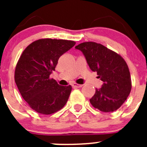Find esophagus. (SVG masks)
I'll return each mask as SVG.
<instances>
[{
	"label": "esophagus",
	"mask_w": 147,
	"mask_h": 147,
	"mask_svg": "<svg viewBox=\"0 0 147 147\" xmlns=\"http://www.w3.org/2000/svg\"><path fill=\"white\" fill-rule=\"evenodd\" d=\"M72 87H75V88H78V87H82V84H76V83H73V84H72Z\"/></svg>",
	"instance_id": "esophagus-1"
}]
</instances>
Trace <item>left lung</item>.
I'll list each match as a JSON object with an SVG mask.
<instances>
[{"label": "left lung", "instance_id": "obj_1", "mask_svg": "<svg viewBox=\"0 0 147 147\" xmlns=\"http://www.w3.org/2000/svg\"><path fill=\"white\" fill-rule=\"evenodd\" d=\"M75 49L82 52L91 70L97 72V78L103 82L101 88H96L90 103L102 112L116 111L126 101L131 89L126 62L117 53L97 42H82Z\"/></svg>", "mask_w": 147, "mask_h": 147}]
</instances>
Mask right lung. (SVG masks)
Returning <instances> with one entry per match:
<instances>
[{
  "instance_id": "right-lung-1",
  "label": "right lung",
  "mask_w": 147,
  "mask_h": 147,
  "mask_svg": "<svg viewBox=\"0 0 147 147\" xmlns=\"http://www.w3.org/2000/svg\"><path fill=\"white\" fill-rule=\"evenodd\" d=\"M75 42L40 39L32 42L20 57L15 71V82L25 101L35 112L51 115L61 109L72 91L71 85H59L50 75L59 58Z\"/></svg>"
}]
</instances>
